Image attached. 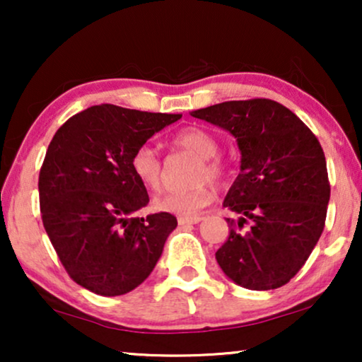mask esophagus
Here are the masks:
<instances>
[{
  "label": "esophagus",
  "mask_w": 362,
  "mask_h": 362,
  "mask_svg": "<svg viewBox=\"0 0 362 362\" xmlns=\"http://www.w3.org/2000/svg\"><path fill=\"white\" fill-rule=\"evenodd\" d=\"M202 221V216H181L177 217V224L187 226V224H197Z\"/></svg>",
  "instance_id": "obj_1"
}]
</instances>
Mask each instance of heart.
Segmentation results:
<instances>
[{
  "instance_id": "1",
  "label": "heart",
  "mask_w": 362,
  "mask_h": 362,
  "mask_svg": "<svg viewBox=\"0 0 362 362\" xmlns=\"http://www.w3.org/2000/svg\"><path fill=\"white\" fill-rule=\"evenodd\" d=\"M173 145L199 156V163L196 165L194 176H192L196 185L187 189L166 192L156 197L153 206L163 212L191 216L212 201L214 186L210 180L221 181L227 173V165L221 156H217V151H219L217 138L202 128H182L173 136ZM130 168L133 176L146 191L156 192L161 189L163 163L155 148L150 145L138 146L132 155Z\"/></svg>"
}]
</instances>
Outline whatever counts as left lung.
<instances>
[{"label":"left lung","mask_w":362,"mask_h":362,"mask_svg":"<svg viewBox=\"0 0 362 362\" xmlns=\"http://www.w3.org/2000/svg\"><path fill=\"white\" fill-rule=\"evenodd\" d=\"M237 140L240 173L224 199L239 214L216 252L222 272L249 290L293 279L325 229L329 181L323 148L293 112L269 98L230 100L192 112Z\"/></svg>","instance_id":"8db88e82"}]
</instances>
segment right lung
<instances>
[{
  "label": "right lung",
  "mask_w": 362,
  "mask_h": 362,
  "mask_svg": "<svg viewBox=\"0 0 362 362\" xmlns=\"http://www.w3.org/2000/svg\"><path fill=\"white\" fill-rule=\"evenodd\" d=\"M181 115L93 105L69 118L49 143L39 173L42 224L69 276L102 296L143 284L177 221L138 217L150 197L133 176L138 146Z\"/></svg>",
  "instance_id": "right-lung-1"
}]
</instances>
